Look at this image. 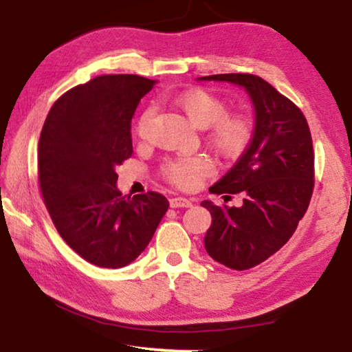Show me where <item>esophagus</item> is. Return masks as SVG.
<instances>
[{"label": "esophagus", "instance_id": "obj_1", "mask_svg": "<svg viewBox=\"0 0 352 352\" xmlns=\"http://www.w3.org/2000/svg\"><path fill=\"white\" fill-rule=\"evenodd\" d=\"M170 206L173 207V209H179V207H192V201L187 199V198H171L170 199Z\"/></svg>", "mask_w": 352, "mask_h": 352}]
</instances>
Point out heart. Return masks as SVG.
<instances>
[{"label":"heart","instance_id":"b5f03b06","mask_svg":"<svg viewBox=\"0 0 352 352\" xmlns=\"http://www.w3.org/2000/svg\"><path fill=\"white\" fill-rule=\"evenodd\" d=\"M197 128L206 129L210 126V142L223 153L234 154L246 146L251 135V123L241 113H226V104L221 98L206 90H190L177 98ZM155 118V107H146L137 123V132L146 137ZM166 179L181 188H195L204 176L214 173V164L207 155L179 157L166 162L164 166Z\"/></svg>","mask_w":352,"mask_h":352}]
</instances>
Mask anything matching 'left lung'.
<instances>
[{"mask_svg":"<svg viewBox=\"0 0 352 352\" xmlns=\"http://www.w3.org/2000/svg\"><path fill=\"white\" fill-rule=\"evenodd\" d=\"M197 80L229 82L246 91L254 109L250 145L212 193L243 195L240 207L203 201L212 215L204 246L214 261L248 270L279 251L306 214L314 190V148L307 120L267 80L245 73Z\"/></svg>","mask_w":352,"mask_h":352,"instance_id":"obj_1","label":"left lung"}]
</instances>
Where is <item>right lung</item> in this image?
<instances>
[{"label": "right lung", "instance_id": "obj_1", "mask_svg": "<svg viewBox=\"0 0 352 352\" xmlns=\"http://www.w3.org/2000/svg\"><path fill=\"white\" fill-rule=\"evenodd\" d=\"M157 80L106 74L57 100L38 142V181L57 232L102 268L134 262L151 241L170 203L164 195L123 197L117 168L132 154L131 122Z\"/></svg>", "mask_w": 352, "mask_h": 352}]
</instances>
